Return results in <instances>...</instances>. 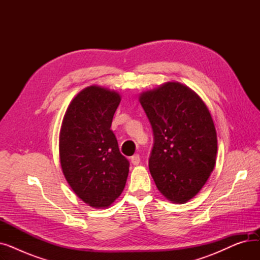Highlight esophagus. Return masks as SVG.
<instances>
[{
  "instance_id": "esophagus-1",
  "label": "esophagus",
  "mask_w": 260,
  "mask_h": 260,
  "mask_svg": "<svg viewBox=\"0 0 260 260\" xmlns=\"http://www.w3.org/2000/svg\"><path fill=\"white\" fill-rule=\"evenodd\" d=\"M131 161H132V163H133L134 166H138L139 163H140V156H139L138 154H136V155L132 156Z\"/></svg>"
}]
</instances>
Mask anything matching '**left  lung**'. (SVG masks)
<instances>
[{
    "instance_id": "obj_1",
    "label": "left lung",
    "mask_w": 260,
    "mask_h": 260,
    "mask_svg": "<svg viewBox=\"0 0 260 260\" xmlns=\"http://www.w3.org/2000/svg\"><path fill=\"white\" fill-rule=\"evenodd\" d=\"M139 101L154 133L149 172L162 195L185 203L199 193L215 167L212 116L199 95L179 82L144 91Z\"/></svg>"
}]
</instances>
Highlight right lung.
<instances>
[{
  "mask_svg": "<svg viewBox=\"0 0 260 260\" xmlns=\"http://www.w3.org/2000/svg\"><path fill=\"white\" fill-rule=\"evenodd\" d=\"M120 94L92 85L81 90L64 115L59 152L65 178L92 208H107L125 186L129 162L111 129Z\"/></svg>",
  "mask_w": 260,
  "mask_h": 260,
  "instance_id": "right-lung-1",
  "label": "right lung"
}]
</instances>
